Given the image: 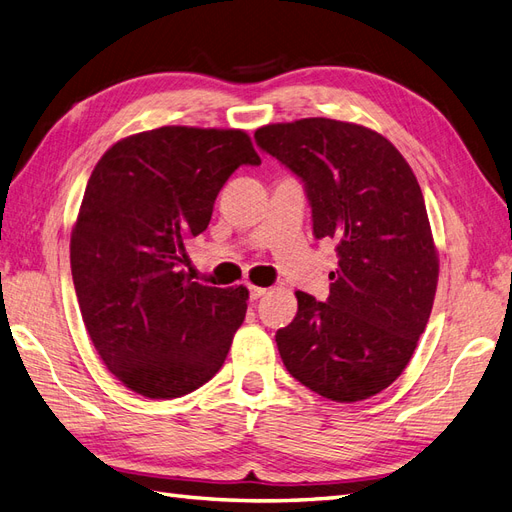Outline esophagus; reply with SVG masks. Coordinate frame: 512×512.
<instances>
[{
    "instance_id": "esophagus-1",
    "label": "esophagus",
    "mask_w": 512,
    "mask_h": 512,
    "mask_svg": "<svg viewBox=\"0 0 512 512\" xmlns=\"http://www.w3.org/2000/svg\"><path fill=\"white\" fill-rule=\"evenodd\" d=\"M265 294H267V288L250 286V297H252V299H260V297H265Z\"/></svg>"
}]
</instances>
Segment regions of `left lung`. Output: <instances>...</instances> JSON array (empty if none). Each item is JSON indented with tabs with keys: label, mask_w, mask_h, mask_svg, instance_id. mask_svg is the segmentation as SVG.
Wrapping results in <instances>:
<instances>
[{
	"label": "left lung",
	"mask_w": 512,
	"mask_h": 512,
	"mask_svg": "<svg viewBox=\"0 0 512 512\" xmlns=\"http://www.w3.org/2000/svg\"><path fill=\"white\" fill-rule=\"evenodd\" d=\"M256 145L303 183L314 237L333 239L329 297L297 292L275 333L288 374L352 404L384 391L410 363L438 286V254L421 185L374 130L309 117L258 128Z\"/></svg>",
	"instance_id": "left-lung-1"
}]
</instances>
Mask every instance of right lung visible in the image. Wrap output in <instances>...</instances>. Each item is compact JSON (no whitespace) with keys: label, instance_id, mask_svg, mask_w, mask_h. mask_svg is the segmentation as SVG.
<instances>
[{"label":"right lung","instance_id":"obj_1","mask_svg":"<svg viewBox=\"0 0 512 512\" xmlns=\"http://www.w3.org/2000/svg\"><path fill=\"white\" fill-rule=\"evenodd\" d=\"M243 164L260 158L241 130L164 126L115 143L87 181L70 239L74 290L100 359L138 395H188L224 365L247 288L192 282L183 241L207 230Z\"/></svg>","mask_w":512,"mask_h":512}]
</instances>
